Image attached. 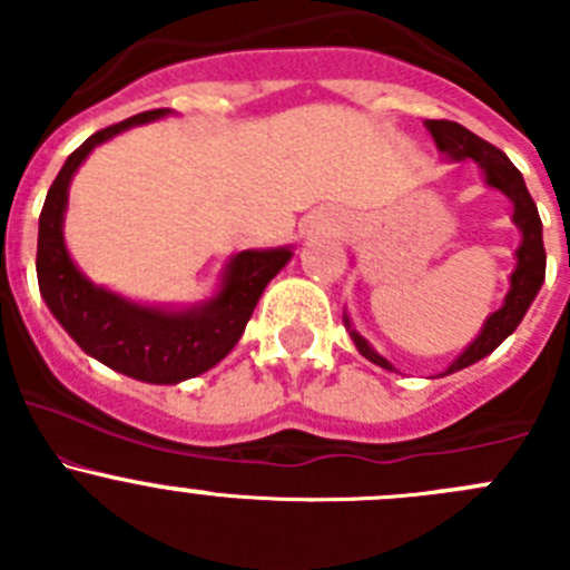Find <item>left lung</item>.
<instances>
[{
    "mask_svg": "<svg viewBox=\"0 0 570 570\" xmlns=\"http://www.w3.org/2000/svg\"><path fill=\"white\" fill-rule=\"evenodd\" d=\"M428 129L441 154H446L450 159H474L482 168V174H485L488 187H497L499 193H504L513 200V223L521 232V245L519 250H515V258H519V262H515L513 275H510V292L508 297H504V306L485 320L480 336L452 361L450 370L444 372V375H452V372L465 370V366L476 364L480 358L491 355L493 350L519 327V322L524 320L527 308L532 306L534 295H538L546 278L543 223H540L538 206H534L530 189H527L524 176H521V170L504 157V151H499L497 146L485 142L482 137H476L474 131L455 124V120H428ZM344 325L350 327L347 317H344ZM350 336H353L355 347H358V353L364 355V358L383 366V370L394 372V366L389 364L383 355H377L361 333H355L353 327H350Z\"/></svg>",
    "mask_w": 570,
    "mask_h": 570,
    "instance_id": "obj_1",
    "label": "left lung"
}]
</instances>
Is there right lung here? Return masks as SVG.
I'll use <instances>...</instances> for the list:
<instances>
[{"label": "right lung", "mask_w": 570, "mask_h": 570, "mask_svg": "<svg viewBox=\"0 0 570 570\" xmlns=\"http://www.w3.org/2000/svg\"><path fill=\"white\" fill-rule=\"evenodd\" d=\"M168 112L148 109L90 135L51 181L38 223L36 269L49 312L85 353L142 383H181L226 358L243 336L264 286L292 258L289 248L237 253L223 273L217 295L193 308L140 306L79 273L62 239L68 184L96 146Z\"/></svg>", "instance_id": "add662e5"}]
</instances>
